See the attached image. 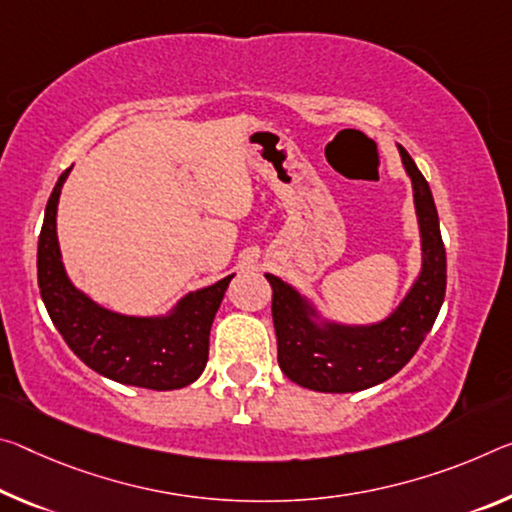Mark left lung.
<instances>
[{"instance_id": "8db88e82", "label": "left lung", "mask_w": 512, "mask_h": 512, "mask_svg": "<svg viewBox=\"0 0 512 512\" xmlns=\"http://www.w3.org/2000/svg\"><path fill=\"white\" fill-rule=\"evenodd\" d=\"M408 170L421 232L424 264L403 303L373 326L314 323V307L294 287L266 275L273 289V326L278 337V364L296 385L314 392H360L392 378L410 362L440 314L446 291V250L435 200L426 177L408 150L401 148Z\"/></svg>"}]
</instances>
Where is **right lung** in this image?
<instances>
[{"mask_svg":"<svg viewBox=\"0 0 512 512\" xmlns=\"http://www.w3.org/2000/svg\"><path fill=\"white\" fill-rule=\"evenodd\" d=\"M70 173L63 170L45 207L38 237V287L52 323L70 351L104 378L145 389H180L205 371L209 330L234 275L191 291L157 319L104 310L68 280L56 239V205Z\"/></svg>","mask_w":512,"mask_h":512,"instance_id":"1","label":"right lung"}]
</instances>
